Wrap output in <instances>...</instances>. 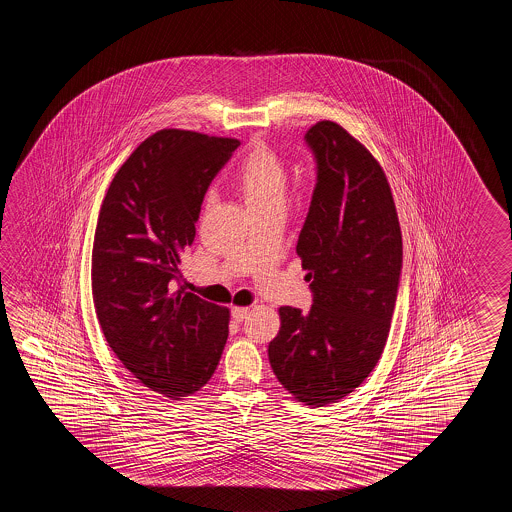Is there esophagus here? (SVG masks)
<instances>
[{
  "instance_id": "obj_1",
  "label": "esophagus",
  "mask_w": 512,
  "mask_h": 512,
  "mask_svg": "<svg viewBox=\"0 0 512 512\" xmlns=\"http://www.w3.org/2000/svg\"><path fill=\"white\" fill-rule=\"evenodd\" d=\"M230 315H232L234 322H243L249 315V307H232Z\"/></svg>"
}]
</instances>
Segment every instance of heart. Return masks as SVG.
<instances>
[{
	"label": "heart",
	"instance_id": "1",
	"mask_svg": "<svg viewBox=\"0 0 512 512\" xmlns=\"http://www.w3.org/2000/svg\"><path fill=\"white\" fill-rule=\"evenodd\" d=\"M287 183L289 177L285 164L265 144H256L241 161L236 172V185L245 197L249 210L269 205H285Z\"/></svg>",
	"mask_w": 512,
	"mask_h": 512
}]
</instances>
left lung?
Here are the masks:
<instances>
[{
	"label": "left lung",
	"instance_id": "obj_1",
	"mask_svg": "<svg viewBox=\"0 0 512 512\" xmlns=\"http://www.w3.org/2000/svg\"><path fill=\"white\" fill-rule=\"evenodd\" d=\"M316 185L296 252L313 293L307 313L280 307L269 344L274 375L309 406L337 403L379 362L403 269L392 190L377 163L337 122L305 133Z\"/></svg>",
	"mask_w": 512,
	"mask_h": 512
}]
</instances>
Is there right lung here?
I'll return each mask as SVG.
<instances>
[{"label": "right lung", "instance_id": "add662e5", "mask_svg": "<svg viewBox=\"0 0 512 512\" xmlns=\"http://www.w3.org/2000/svg\"><path fill=\"white\" fill-rule=\"evenodd\" d=\"M238 146L157 131L120 166L98 214L91 291L102 333L135 379L175 401L210 381L229 337V309L186 293L179 263L208 186Z\"/></svg>", "mask_w": 512, "mask_h": 512}]
</instances>
